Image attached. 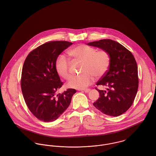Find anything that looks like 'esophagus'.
<instances>
[{
    "mask_svg": "<svg viewBox=\"0 0 156 156\" xmlns=\"http://www.w3.org/2000/svg\"><path fill=\"white\" fill-rule=\"evenodd\" d=\"M85 92H86V93H88V92H89V91H90V89H84V90H83Z\"/></svg>",
    "mask_w": 156,
    "mask_h": 156,
    "instance_id": "34e87169",
    "label": "esophagus"
}]
</instances>
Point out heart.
<instances>
[{"label":"heart","instance_id":"1","mask_svg":"<svg viewBox=\"0 0 156 156\" xmlns=\"http://www.w3.org/2000/svg\"><path fill=\"white\" fill-rule=\"evenodd\" d=\"M68 53L75 60L82 62L81 73L73 77L68 82L67 87L75 89H85L94 81V76L100 78L105 76L111 64V56L106 50L96 49L88 45L76 46L69 50ZM70 63L64 55H59L55 62V69L58 74L68 80L71 77Z\"/></svg>","mask_w":156,"mask_h":156}]
</instances>
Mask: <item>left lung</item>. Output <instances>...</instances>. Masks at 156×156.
I'll list each match as a JSON object with an SVG mask.
<instances>
[{
	"instance_id": "obj_1",
	"label": "left lung",
	"mask_w": 156,
	"mask_h": 156,
	"mask_svg": "<svg viewBox=\"0 0 156 156\" xmlns=\"http://www.w3.org/2000/svg\"><path fill=\"white\" fill-rule=\"evenodd\" d=\"M88 45L106 50L111 56L108 71L97 83L108 87V91L96 88L100 97L93 105L109 116L122 115L132 105L138 89L137 66L133 55L122 45L109 39Z\"/></svg>"
}]
</instances>
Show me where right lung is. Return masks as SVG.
Segmentation results:
<instances>
[{
	"instance_id": "right-lung-1",
	"label": "right lung",
	"mask_w": 156,
	"mask_h": 156,
	"mask_svg": "<svg viewBox=\"0 0 156 156\" xmlns=\"http://www.w3.org/2000/svg\"><path fill=\"white\" fill-rule=\"evenodd\" d=\"M72 43L49 41L29 53L22 72L21 88L29 111L38 119L51 122L58 119L68 108L76 89H69L56 95L63 85L55 69L58 56Z\"/></svg>"
}]
</instances>
